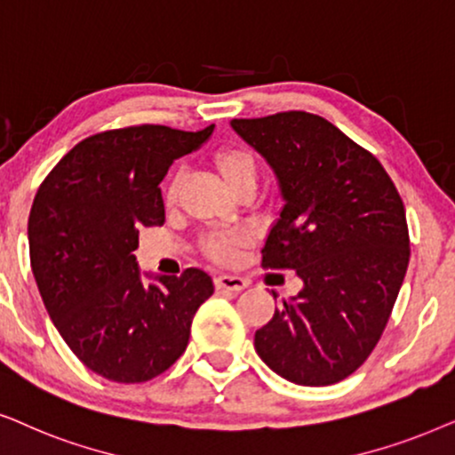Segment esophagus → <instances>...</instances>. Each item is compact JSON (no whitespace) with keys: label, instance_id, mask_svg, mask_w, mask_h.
I'll return each instance as SVG.
<instances>
[{"label":"esophagus","instance_id":"34e87169","mask_svg":"<svg viewBox=\"0 0 455 455\" xmlns=\"http://www.w3.org/2000/svg\"><path fill=\"white\" fill-rule=\"evenodd\" d=\"M216 287L233 291V293H239V291H243L247 287V281H245V278H241V276L220 275V276H216Z\"/></svg>","mask_w":455,"mask_h":455}]
</instances>
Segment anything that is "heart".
Masks as SVG:
<instances>
[{"label":"heart","mask_w":455,"mask_h":455,"mask_svg":"<svg viewBox=\"0 0 455 455\" xmlns=\"http://www.w3.org/2000/svg\"><path fill=\"white\" fill-rule=\"evenodd\" d=\"M214 164L224 179L228 189H235L237 185L256 183L258 180V164L245 148H224L214 156ZM177 196V183H172L166 191V199L172 202ZM243 239L239 235H216L210 239V253L216 259H231L239 251Z\"/></svg>","instance_id":"1"}]
</instances>
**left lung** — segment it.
Segmentation results:
<instances>
[{"instance_id":"1","label":"left lung","mask_w":455,"mask_h":455,"mask_svg":"<svg viewBox=\"0 0 455 455\" xmlns=\"http://www.w3.org/2000/svg\"><path fill=\"white\" fill-rule=\"evenodd\" d=\"M231 126L272 168L283 202L262 264L293 268L301 281L253 347L291 383H339L371 355L402 289L410 259L402 197L377 157L316 114Z\"/></svg>"}]
</instances>
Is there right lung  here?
<instances>
[{
  "mask_svg": "<svg viewBox=\"0 0 455 455\" xmlns=\"http://www.w3.org/2000/svg\"><path fill=\"white\" fill-rule=\"evenodd\" d=\"M212 132L214 124L100 132L75 145L35 196L28 251L41 299L72 354L108 380L143 383L168 371L214 293L208 272L156 275L132 256L139 231L164 224L168 168Z\"/></svg>",
  "mask_w": 455,
  "mask_h": 455,
  "instance_id": "right-lung-1",
  "label": "right lung"
}]
</instances>
